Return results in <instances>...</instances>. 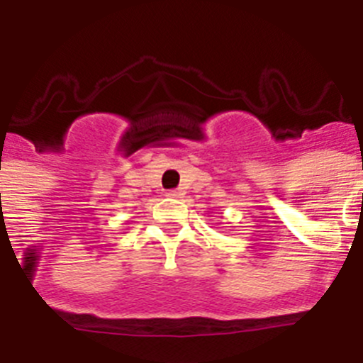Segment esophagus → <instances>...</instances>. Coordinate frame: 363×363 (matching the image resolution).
Instances as JSON below:
<instances>
[{
    "instance_id": "esophagus-1",
    "label": "esophagus",
    "mask_w": 363,
    "mask_h": 363,
    "mask_svg": "<svg viewBox=\"0 0 363 363\" xmlns=\"http://www.w3.org/2000/svg\"><path fill=\"white\" fill-rule=\"evenodd\" d=\"M167 196H169V198H179V191H169V192H167Z\"/></svg>"
}]
</instances>
